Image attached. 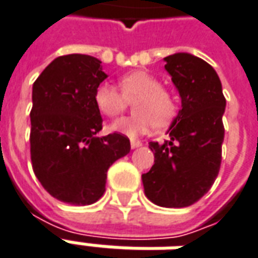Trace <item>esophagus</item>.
Segmentation results:
<instances>
[{"label": "esophagus", "instance_id": "34e87169", "mask_svg": "<svg viewBox=\"0 0 258 258\" xmlns=\"http://www.w3.org/2000/svg\"><path fill=\"white\" fill-rule=\"evenodd\" d=\"M140 146H142V144H141L140 141H131V148H133V149H137V148H140Z\"/></svg>", "mask_w": 258, "mask_h": 258}]
</instances>
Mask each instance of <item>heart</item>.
<instances>
[{
    "instance_id": "heart-1",
    "label": "heart",
    "mask_w": 258,
    "mask_h": 258,
    "mask_svg": "<svg viewBox=\"0 0 258 258\" xmlns=\"http://www.w3.org/2000/svg\"><path fill=\"white\" fill-rule=\"evenodd\" d=\"M116 90L107 83L98 85L94 94L96 109L106 117H116L123 112L127 101L134 102L137 114L121 117L110 124V131L127 138H138L156 127H164L177 114V101L173 94L160 87V81L144 70H134L118 80Z\"/></svg>"
}]
</instances>
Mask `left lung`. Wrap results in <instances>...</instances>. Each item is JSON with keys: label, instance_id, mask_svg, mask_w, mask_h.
Returning a JSON list of instances; mask_svg holds the SVG:
<instances>
[{"label": "left lung", "instance_id": "1", "mask_svg": "<svg viewBox=\"0 0 258 258\" xmlns=\"http://www.w3.org/2000/svg\"><path fill=\"white\" fill-rule=\"evenodd\" d=\"M181 96V110L167 130L170 140L149 142L155 164L142 174L148 199L162 207H186L209 192L221 166L225 98L218 74L188 52L164 58Z\"/></svg>", "mask_w": 258, "mask_h": 258}]
</instances>
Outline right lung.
I'll return each mask as SVG.
<instances>
[{
  "instance_id": "obj_1",
  "label": "right lung",
  "mask_w": 258,
  "mask_h": 258,
  "mask_svg": "<svg viewBox=\"0 0 258 258\" xmlns=\"http://www.w3.org/2000/svg\"><path fill=\"white\" fill-rule=\"evenodd\" d=\"M99 59L72 53L53 59L33 84L30 153L34 174L63 203H95L109 167L131 149L120 134L99 137L94 94L106 79Z\"/></svg>"
}]
</instances>
